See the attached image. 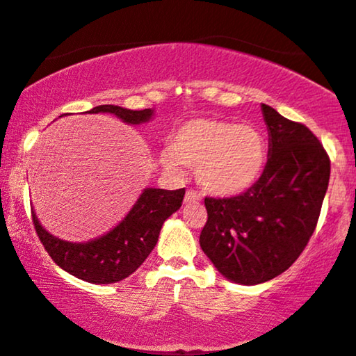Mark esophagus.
Returning <instances> with one entry per match:
<instances>
[{
    "instance_id": "1",
    "label": "esophagus",
    "mask_w": 356,
    "mask_h": 356,
    "mask_svg": "<svg viewBox=\"0 0 356 356\" xmlns=\"http://www.w3.org/2000/svg\"><path fill=\"white\" fill-rule=\"evenodd\" d=\"M200 199H202L200 193L192 191V188H188V191L186 192V202H187V204H199Z\"/></svg>"
}]
</instances>
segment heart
<instances>
[{"mask_svg": "<svg viewBox=\"0 0 356 356\" xmlns=\"http://www.w3.org/2000/svg\"><path fill=\"white\" fill-rule=\"evenodd\" d=\"M165 169L197 170L200 187L215 197H235L253 187L268 161L266 136L253 124L195 118L184 123L169 141Z\"/></svg>", "mask_w": 356, "mask_h": 356, "instance_id": "b5f03b06", "label": "heart"}]
</instances>
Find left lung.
I'll list each match as a JSON object with an SVG mask.
<instances>
[{
    "label": "left lung",
    "instance_id": "left-lung-1",
    "mask_svg": "<svg viewBox=\"0 0 356 356\" xmlns=\"http://www.w3.org/2000/svg\"><path fill=\"white\" fill-rule=\"evenodd\" d=\"M269 151L253 187L227 199H205L202 251L220 274L254 286L279 276L312 236L330 179V159L307 126L261 105Z\"/></svg>",
    "mask_w": 356,
    "mask_h": 356
}]
</instances>
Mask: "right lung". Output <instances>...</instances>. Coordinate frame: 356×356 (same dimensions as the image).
Listing matches in <instances>:
<instances>
[{"label":"right lung","instance_id":"1","mask_svg":"<svg viewBox=\"0 0 356 356\" xmlns=\"http://www.w3.org/2000/svg\"><path fill=\"white\" fill-rule=\"evenodd\" d=\"M87 113H111L128 124H141L154 116V110L134 111L116 105H100ZM184 195L186 188H145L113 230L87 243H72L51 235L39 223L34 210L33 222L40 243L57 266L92 284H111L123 281L145 263L154 250L163 223L181 209Z\"/></svg>","mask_w":356,"mask_h":356}]
</instances>
